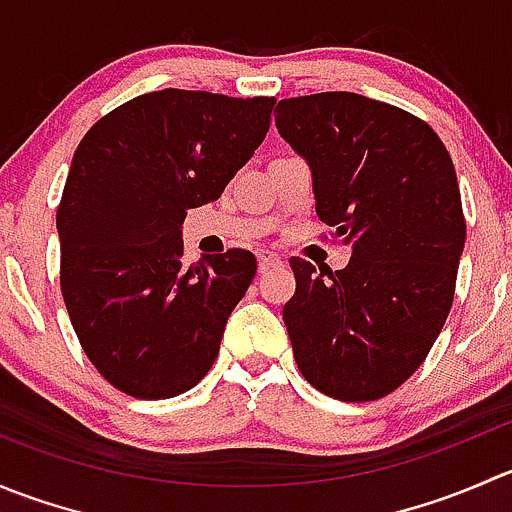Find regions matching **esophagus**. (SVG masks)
Wrapping results in <instances>:
<instances>
[{"label": "esophagus", "instance_id": "obj_1", "mask_svg": "<svg viewBox=\"0 0 512 512\" xmlns=\"http://www.w3.org/2000/svg\"><path fill=\"white\" fill-rule=\"evenodd\" d=\"M257 265H260V272H267V270H272V267H280L282 257L272 255V252H260V255H257Z\"/></svg>", "mask_w": 512, "mask_h": 512}]
</instances>
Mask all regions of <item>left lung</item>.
<instances>
[{"label":"left lung","mask_w":512,"mask_h":512,"mask_svg":"<svg viewBox=\"0 0 512 512\" xmlns=\"http://www.w3.org/2000/svg\"><path fill=\"white\" fill-rule=\"evenodd\" d=\"M275 126L312 173L314 210L352 247L344 270L292 257L282 309L304 379L374 401L426 359L466 245L456 168L428 123L349 91L285 98Z\"/></svg>","instance_id":"8db88e82"}]
</instances>
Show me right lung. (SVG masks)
Here are the masks:
<instances>
[{
  "label": "right lung",
  "instance_id": "obj_1",
  "mask_svg": "<svg viewBox=\"0 0 512 512\" xmlns=\"http://www.w3.org/2000/svg\"><path fill=\"white\" fill-rule=\"evenodd\" d=\"M275 98L163 89L123 103L71 160L56 230L61 292L86 356L116 389H193L257 260L247 250L183 265L185 210L213 203L270 131Z\"/></svg>",
  "mask_w": 512,
  "mask_h": 512
}]
</instances>
